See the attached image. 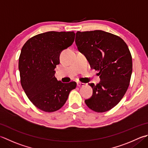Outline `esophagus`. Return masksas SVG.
Instances as JSON below:
<instances>
[{
  "label": "esophagus",
  "instance_id": "34e87169",
  "mask_svg": "<svg viewBox=\"0 0 148 148\" xmlns=\"http://www.w3.org/2000/svg\"><path fill=\"white\" fill-rule=\"evenodd\" d=\"M85 85V84L83 83H80V82L77 83V86H78V87H81V86H84Z\"/></svg>",
  "mask_w": 148,
  "mask_h": 148
}]
</instances>
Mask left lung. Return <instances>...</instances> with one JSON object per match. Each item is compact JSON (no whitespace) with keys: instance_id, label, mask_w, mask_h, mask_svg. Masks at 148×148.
<instances>
[{"instance_id":"left-lung-1","label":"left lung","mask_w":148,"mask_h":148,"mask_svg":"<svg viewBox=\"0 0 148 148\" xmlns=\"http://www.w3.org/2000/svg\"><path fill=\"white\" fill-rule=\"evenodd\" d=\"M75 42L101 79L97 85L89 83L93 94L86 105L96 112L108 111L120 102L130 85L132 58L128 45L119 36L101 30L77 31Z\"/></svg>"}]
</instances>
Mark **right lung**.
Listing matches in <instances>:
<instances>
[{
  "instance_id": "add662e5",
  "label": "right lung",
  "mask_w": 148,
  "mask_h": 148,
  "mask_svg": "<svg viewBox=\"0 0 148 148\" xmlns=\"http://www.w3.org/2000/svg\"><path fill=\"white\" fill-rule=\"evenodd\" d=\"M74 38V31H49L31 38L22 48L20 83L29 99L42 111L58 110L76 87V82L63 83L54 76L60 53L71 46Z\"/></svg>"
}]
</instances>
